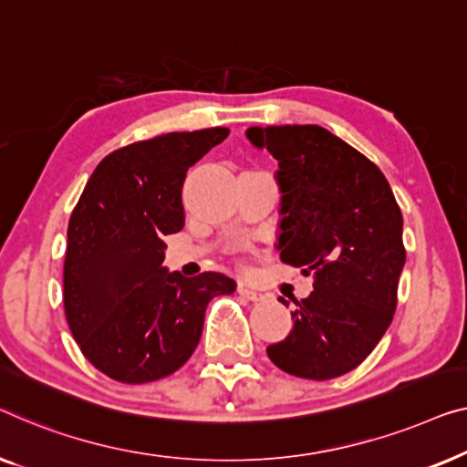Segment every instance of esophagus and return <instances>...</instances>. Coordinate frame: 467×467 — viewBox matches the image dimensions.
<instances>
[{
  "instance_id": "obj_1",
  "label": "esophagus",
  "mask_w": 467,
  "mask_h": 467,
  "mask_svg": "<svg viewBox=\"0 0 467 467\" xmlns=\"http://www.w3.org/2000/svg\"><path fill=\"white\" fill-rule=\"evenodd\" d=\"M236 292H239L243 298H247V300H252V302H258V300L265 298V294H262L260 290H254V287H249L247 284H239V287H236Z\"/></svg>"
}]
</instances>
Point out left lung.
Wrapping results in <instances>:
<instances>
[{
  "mask_svg": "<svg viewBox=\"0 0 467 467\" xmlns=\"http://www.w3.org/2000/svg\"><path fill=\"white\" fill-rule=\"evenodd\" d=\"M245 135L279 161L281 260L313 275L311 296L294 300L292 332L266 353L294 377L337 379L370 356L396 313L402 212L380 169L324 127Z\"/></svg>",
  "mask_w": 467,
  "mask_h": 467,
  "instance_id": "1",
  "label": "left lung"
}]
</instances>
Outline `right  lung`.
<instances>
[{
    "mask_svg": "<svg viewBox=\"0 0 467 467\" xmlns=\"http://www.w3.org/2000/svg\"><path fill=\"white\" fill-rule=\"evenodd\" d=\"M231 130L167 133L105 156L67 226L65 317L84 358L120 383L173 374L201 340L209 300L233 294L222 273H169L165 236L183 228L188 169Z\"/></svg>",
    "mask_w": 467,
    "mask_h": 467,
    "instance_id": "obj_1",
    "label": "right lung"
}]
</instances>
